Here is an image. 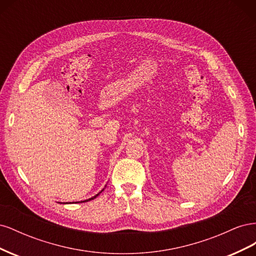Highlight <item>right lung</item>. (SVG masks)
Listing matches in <instances>:
<instances>
[{
    "label": "right lung",
    "instance_id": "1",
    "mask_svg": "<svg viewBox=\"0 0 256 256\" xmlns=\"http://www.w3.org/2000/svg\"><path fill=\"white\" fill-rule=\"evenodd\" d=\"M104 190V189H102ZM102 191H100L99 193H102ZM99 193H98V194H96L95 196H92V198H88V200H81V203H84V202H88V200H94V198H96L98 196H99ZM76 203H80V202H76Z\"/></svg>",
    "mask_w": 256,
    "mask_h": 256
}]
</instances>
